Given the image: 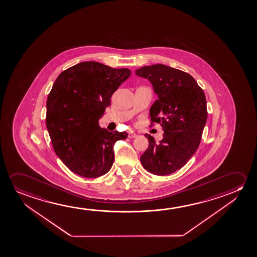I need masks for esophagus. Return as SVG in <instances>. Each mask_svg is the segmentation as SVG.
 <instances>
[{"mask_svg":"<svg viewBox=\"0 0 257 257\" xmlns=\"http://www.w3.org/2000/svg\"><path fill=\"white\" fill-rule=\"evenodd\" d=\"M128 137L130 139L136 138V137H137V135H136L135 133H134V132H130V133H129V135H128Z\"/></svg>","mask_w":257,"mask_h":257,"instance_id":"obj_1","label":"esophagus"}]
</instances>
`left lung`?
<instances>
[{"mask_svg": "<svg viewBox=\"0 0 257 257\" xmlns=\"http://www.w3.org/2000/svg\"><path fill=\"white\" fill-rule=\"evenodd\" d=\"M135 74L150 81L158 99L150 109L151 122H161L163 139L146 134L149 148L141 157L148 172L168 175L181 169L198 150L207 119L205 93L193 77L163 64L141 67Z\"/></svg>", "mask_w": 257, "mask_h": 257, "instance_id": "obj_1", "label": "left lung"}]
</instances>
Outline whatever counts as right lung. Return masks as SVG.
<instances>
[{
	"label": "right lung",
	"mask_w": 257,
	"mask_h": 257,
	"mask_svg": "<svg viewBox=\"0 0 257 257\" xmlns=\"http://www.w3.org/2000/svg\"><path fill=\"white\" fill-rule=\"evenodd\" d=\"M128 68L84 61L57 77L46 104V127L56 155L75 174L97 178L114 162V145L126 132L99 126L111 96L129 78Z\"/></svg>",
	"instance_id": "add662e5"
}]
</instances>
